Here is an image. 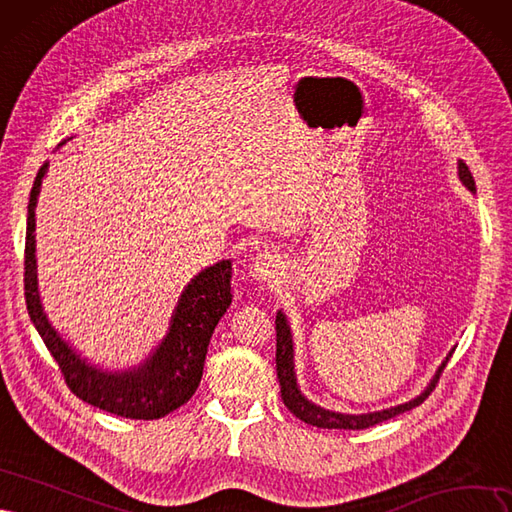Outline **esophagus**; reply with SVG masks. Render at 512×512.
<instances>
[{"instance_id": "1", "label": "esophagus", "mask_w": 512, "mask_h": 512, "mask_svg": "<svg viewBox=\"0 0 512 512\" xmlns=\"http://www.w3.org/2000/svg\"><path fill=\"white\" fill-rule=\"evenodd\" d=\"M251 274L259 283H272V280L283 274V259L276 253H261L251 263Z\"/></svg>"}]
</instances>
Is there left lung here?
<instances>
[{"mask_svg":"<svg viewBox=\"0 0 512 512\" xmlns=\"http://www.w3.org/2000/svg\"><path fill=\"white\" fill-rule=\"evenodd\" d=\"M457 174L459 180L464 183L472 193L476 191L474 178L470 168L466 166L464 161L459 159L457 163ZM451 353L447 355V359L442 361L440 368L436 370L434 378L430 381V385L425 387V391L421 395H417L415 400H410L406 404H398L393 408H385L378 412H368V415H342V412H334V410H325L317 404H312L310 400H306L302 391L298 389V381H295V370H293V338H291V327L287 323V317L283 312H276V374H278V383H280V398H283L285 406L293 412L295 417L302 419L308 425L315 427H325V430H366V427H372L376 423H383L395 415H402V412L419 406L427 395H430L438 383V378L447 366Z\"/></svg>","mask_w":512,"mask_h":512,"instance_id":"8db88e82","label":"left lung"}]
</instances>
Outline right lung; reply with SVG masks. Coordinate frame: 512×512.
I'll return each instance as SVG.
<instances>
[{
    "label": "right lung",
    "mask_w": 512,
    "mask_h": 512,
    "mask_svg": "<svg viewBox=\"0 0 512 512\" xmlns=\"http://www.w3.org/2000/svg\"><path fill=\"white\" fill-rule=\"evenodd\" d=\"M46 170L48 163L38 170L27 206L23 280L29 317L76 398L125 419L148 421L166 417L168 412L189 402L200 387L212 332L232 304V261L223 259L191 278L180 293L166 338L144 364L127 372L95 368L55 332L40 304L34 232L36 204Z\"/></svg>",
    "instance_id": "add662e5"
}]
</instances>
